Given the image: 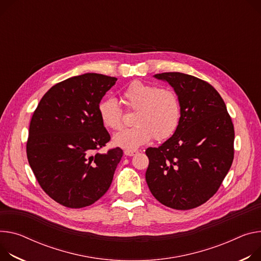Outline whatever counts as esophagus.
<instances>
[{"label":"esophagus","instance_id":"obj_1","mask_svg":"<svg viewBox=\"0 0 261 261\" xmlns=\"http://www.w3.org/2000/svg\"><path fill=\"white\" fill-rule=\"evenodd\" d=\"M138 153V151H132V150H126L125 151V155L126 156H134V155H136Z\"/></svg>","mask_w":261,"mask_h":261}]
</instances>
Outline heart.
Listing matches in <instances>:
<instances>
[{
	"label": "heart",
	"mask_w": 261,
	"mask_h": 261,
	"mask_svg": "<svg viewBox=\"0 0 261 261\" xmlns=\"http://www.w3.org/2000/svg\"><path fill=\"white\" fill-rule=\"evenodd\" d=\"M129 111H135V127L113 136V144L127 150L143 146L154 137L161 141L170 138L177 130L181 117V104L177 92L168 87H158L135 80L123 91ZM98 113L102 124L113 131L123 127V113L113 98L100 102Z\"/></svg>",
	"instance_id": "heart-1"
}]
</instances>
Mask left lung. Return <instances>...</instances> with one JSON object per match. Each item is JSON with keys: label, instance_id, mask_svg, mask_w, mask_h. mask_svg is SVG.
I'll use <instances>...</instances> for the list:
<instances>
[{"label": "left lung", "instance_id": "1", "mask_svg": "<svg viewBox=\"0 0 261 261\" xmlns=\"http://www.w3.org/2000/svg\"><path fill=\"white\" fill-rule=\"evenodd\" d=\"M171 84L181 104L180 123L158 148H148L146 180L161 204L196 208L220 188L234 157V127L225 102L208 82L183 73L154 76Z\"/></svg>", "mask_w": 261, "mask_h": 261}]
</instances>
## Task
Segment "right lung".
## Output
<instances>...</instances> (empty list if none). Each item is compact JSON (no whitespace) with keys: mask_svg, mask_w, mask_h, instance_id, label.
Listing matches in <instances>:
<instances>
[{"mask_svg":"<svg viewBox=\"0 0 261 261\" xmlns=\"http://www.w3.org/2000/svg\"><path fill=\"white\" fill-rule=\"evenodd\" d=\"M116 78L87 73L61 81L44 93L29 128L27 157L43 192L68 208H82L105 195L123 157L102 154L110 135L98 107Z\"/></svg>","mask_w":261,"mask_h":261,"instance_id":"add662e5","label":"right lung"}]
</instances>
